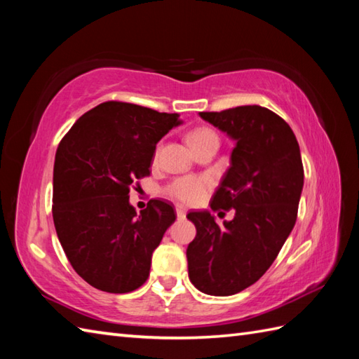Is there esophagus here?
<instances>
[{
    "instance_id": "obj_1",
    "label": "esophagus",
    "mask_w": 359,
    "mask_h": 359,
    "mask_svg": "<svg viewBox=\"0 0 359 359\" xmlns=\"http://www.w3.org/2000/svg\"><path fill=\"white\" fill-rule=\"evenodd\" d=\"M175 215H177L179 219H185L187 210H185L184 207H182V205H177V207H175Z\"/></svg>"
}]
</instances>
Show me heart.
<instances>
[{
	"label": "heart",
	"instance_id": "heart-1",
	"mask_svg": "<svg viewBox=\"0 0 359 359\" xmlns=\"http://www.w3.org/2000/svg\"><path fill=\"white\" fill-rule=\"evenodd\" d=\"M210 140H217L216 133L207 126L194 128L188 134V143L193 149L202 147ZM212 187V179L210 175H180L171 180L163 189L165 196L182 205H197L202 202Z\"/></svg>",
	"mask_w": 359,
	"mask_h": 359
}]
</instances>
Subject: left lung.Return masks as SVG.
<instances>
[{"label":"left lung","instance_id":"obj_1","mask_svg":"<svg viewBox=\"0 0 359 359\" xmlns=\"http://www.w3.org/2000/svg\"><path fill=\"white\" fill-rule=\"evenodd\" d=\"M201 117L236 140L210 202L212 211L233 208L236 215L217 225L208 211L188 212L197 230L187 248L188 274L201 292L230 296L264 276L292 233L304 166L292 128L270 109L250 104Z\"/></svg>","mask_w":359,"mask_h":359}]
</instances>
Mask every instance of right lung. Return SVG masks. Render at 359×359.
Here are the masks:
<instances>
[{
  "label": "right lung",
  "instance_id": "1",
  "mask_svg": "<svg viewBox=\"0 0 359 359\" xmlns=\"http://www.w3.org/2000/svg\"><path fill=\"white\" fill-rule=\"evenodd\" d=\"M179 117L104 102L83 114L58 144L52 194L57 236L72 269L102 292L142 287L152 251L177 217L174 205L160 199L137 215L129 191L151 174L156 144Z\"/></svg>",
  "mask_w": 359,
  "mask_h": 359
}]
</instances>
